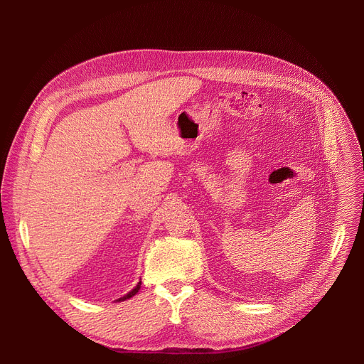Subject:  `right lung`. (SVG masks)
Here are the masks:
<instances>
[{"label":"right lung","mask_w":364,"mask_h":364,"mask_svg":"<svg viewBox=\"0 0 364 364\" xmlns=\"http://www.w3.org/2000/svg\"><path fill=\"white\" fill-rule=\"evenodd\" d=\"M139 288H141V281H139V282H138V285H136V287H135V288H134V289H132V291H131V292H128V294H127V295H125V296H122V298H119V299H118V301H125V299H129V298H132V296H134V295H135V294H136V292H138V291H139Z\"/></svg>","instance_id":"1"}]
</instances>
